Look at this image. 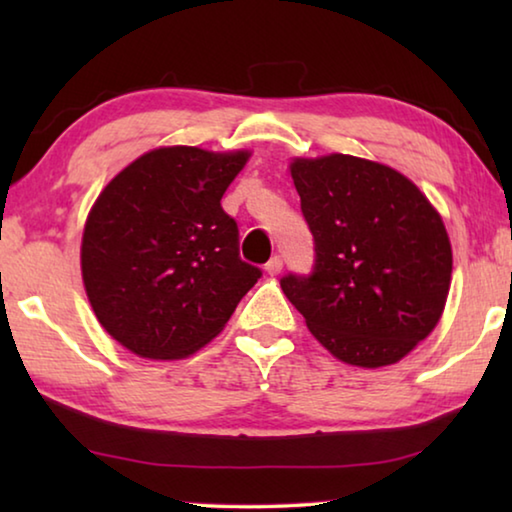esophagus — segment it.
<instances>
[{"label":"esophagus","mask_w":512,"mask_h":512,"mask_svg":"<svg viewBox=\"0 0 512 512\" xmlns=\"http://www.w3.org/2000/svg\"><path fill=\"white\" fill-rule=\"evenodd\" d=\"M264 271L268 273V275H277V273H280L282 271V259L280 257H271V259H268V264L264 266Z\"/></svg>","instance_id":"1"}]
</instances>
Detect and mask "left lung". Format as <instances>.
<instances>
[{"instance_id":"obj_1","label":"left lung","mask_w":512,"mask_h":512,"mask_svg":"<svg viewBox=\"0 0 512 512\" xmlns=\"http://www.w3.org/2000/svg\"><path fill=\"white\" fill-rule=\"evenodd\" d=\"M316 244L309 277L280 280L309 332L343 363L384 368L436 329L452 284L443 216L388 164L345 153L293 158Z\"/></svg>"}]
</instances>
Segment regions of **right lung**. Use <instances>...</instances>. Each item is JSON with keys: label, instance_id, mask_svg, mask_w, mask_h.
Returning <instances> with one entry per match:
<instances>
[{"label": "right lung", "instance_id": "add662e5", "mask_svg": "<svg viewBox=\"0 0 512 512\" xmlns=\"http://www.w3.org/2000/svg\"><path fill=\"white\" fill-rule=\"evenodd\" d=\"M248 149L160 146L101 189L83 228L81 275L94 316L142 359H187L223 332L262 271L239 259L221 198Z\"/></svg>", "mask_w": 512, "mask_h": 512}]
</instances>
